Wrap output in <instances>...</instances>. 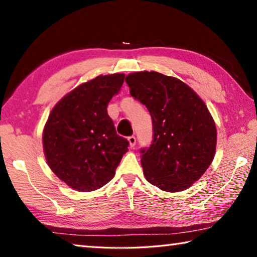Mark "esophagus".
<instances>
[{
  "label": "esophagus",
  "instance_id": "1",
  "mask_svg": "<svg viewBox=\"0 0 257 257\" xmlns=\"http://www.w3.org/2000/svg\"><path fill=\"white\" fill-rule=\"evenodd\" d=\"M128 141H129V144L132 147H134L135 145H136V137L135 136H129L128 137Z\"/></svg>",
  "mask_w": 257,
  "mask_h": 257
}]
</instances>
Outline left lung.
<instances>
[{"label": "left lung", "mask_w": 257, "mask_h": 257, "mask_svg": "<svg viewBox=\"0 0 257 257\" xmlns=\"http://www.w3.org/2000/svg\"><path fill=\"white\" fill-rule=\"evenodd\" d=\"M125 82L153 123V141L141 150L147 181L164 191L187 189L215 153L216 128L205 103L185 82L155 71L130 73Z\"/></svg>", "instance_id": "obj_1"}]
</instances>
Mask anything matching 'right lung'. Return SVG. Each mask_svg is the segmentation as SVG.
I'll return each mask as SVG.
<instances>
[{
	"mask_svg": "<svg viewBox=\"0 0 257 257\" xmlns=\"http://www.w3.org/2000/svg\"><path fill=\"white\" fill-rule=\"evenodd\" d=\"M124 75L98 76L78 86L56 104L43 133L51 170L78 191L103 187L115 175L129 142L119 136L107 104Z\"/></svg>",
	"mask_w": 257,
	"mask_h": 257,
	"instance_id": "obj_1",
	"label": "right lung"
}]
</instances>
